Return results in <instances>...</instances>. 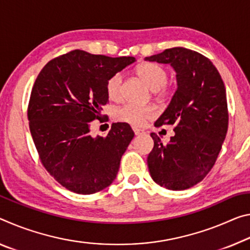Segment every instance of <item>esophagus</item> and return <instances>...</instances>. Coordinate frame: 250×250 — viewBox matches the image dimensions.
<instances>
[{
    "mask_svg": "<svg viewBox=\"0 0 250 250\" xmlns=\"http://www.w3.org/2000/svg\"><path fill=\"white\" fill-rule=\"evenodd\" d=\"M133 132H134V134H136V136H140V134L145 133L144 130H141V129H138V128H133Z\"/></svg>",
    "mask_w": 250,
    "mask_h": 250,
    "instance_id": "obj_1",
    "label": "esophagus"
}]
</instances>
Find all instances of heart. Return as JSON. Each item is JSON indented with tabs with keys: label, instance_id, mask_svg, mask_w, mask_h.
Here are the masks:
<instances>
[{
	"label": "heart",
	"instance_id": "heart-1",
	"mask_svg": "<svg viewBox=\"0 0 250 250\" xmlns=\"http://www.w3.org/2000/svg\"><path fill=\"white\" fill-rule=\"evenodd\" d=\"M137 74L150 89L154 91L159 100H165L171 94V88L167 85L169 71L164 65L154 62H145L137 68ZM124 88V75L114 73L105 82V92L111 101H120ZM116 119L134 126H139L154 116L150 106H139L126 104L116 110Z\"/></svg>",
	"mask_w": 250,
	"mask_h": 250
}]
</instances>
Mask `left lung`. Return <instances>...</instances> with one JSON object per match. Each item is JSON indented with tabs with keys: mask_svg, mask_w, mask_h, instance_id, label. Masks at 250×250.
I'll list each match as a JSON object with an SVG mask.
<instances>
[{
	"mask_svg": "<svg viewBox=\"0 0 250 250\" xmlns=\"http://www.w3.org/2000/svg\"><path fill=\"white\" fill-rule=\"evenodd\" d=\"M146 60L171 64L178 81L171 102L154 122L157 128L175 125V136L165 145L150 133L154 142L146 159L150 175L169 190L188 189L212 169L228 131L224 81L208 58L185 47L166 49Z\"/></svg>",
	"mask_w": 250,
	"mask_h": 250,
	"instance_id": "obj_1",
	"label": "left lung"
}]
</instances>
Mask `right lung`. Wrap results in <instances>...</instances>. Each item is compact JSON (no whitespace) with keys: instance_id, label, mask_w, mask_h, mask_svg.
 Segmentation results:
<instances>
[{"instance_id":"right-lung-1","label":"right lung","mask_w":250,"mask_h":250,"mask_svg":"<svg viewBox=\"0 0 250 250\" xmlns=\"http://www.w3.org/2000/svg\"><path fill=\"white\" fill-rule=\"evenodd\" d=\"M136 61L73 50L40 71L31 91L27 119L40 161L70 191L91 195L112 184L134 133L125 122L105 137H91L93 120L104 121L108 78Z\"/></svg>"}]
</instances>
